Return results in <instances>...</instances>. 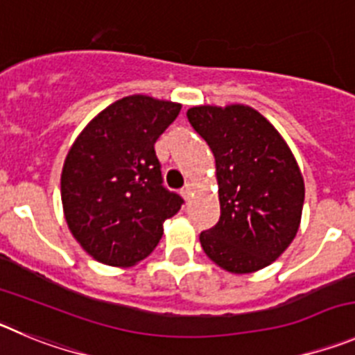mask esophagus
<instances>
[{
	"mask_svg": "<svg viewBox=\"0 0 355 355\" xmlns=\"http://www.w3.org/2000/svg\"><path fill=\"white\" fill-rule=\"evenodd\" d=\"M181 197H183L187 202L191 199V187H190V184H187L184 188H181Z\"/></svg>",
	"mask_w": 355,
	"mask_h": 355,
	"instance_id": "1",
	"label": "esophagus"
}]
</instances>
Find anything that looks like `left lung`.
<instances>
[{"instance_id":"left-lung-1","label":"left lung","mask_w":355,"mask_h":355,"mask_svg":"<svg viewBox=\"0 0 355 355\" xmlns=\"http://www.w3.org/2000/svg\"><path fill=\"white\" fill-rule=\"evenodd\" d=\"M188 121L214 155L220 220L200 232L206 255L246 275L272 264L294 241L304 181L278 130L248 105H199Z\"/></svg>"}]
</instances>
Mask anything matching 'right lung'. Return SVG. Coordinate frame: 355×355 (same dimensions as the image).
<instances>
[{"label":"right lung","instance_id":"1","mask_svg":"<svg viewBox=\"0 0 355 355\" xmlns=\"http://www.w3.org/2000/svg\"><path fill=\"white\" fill-rule=\"evenodd\" d=\"M181 103L132 95L91 119L71 144L61 172L64 220L80 246L102 264L130 268L164 236L183 199L162 184L155 142Z\"/></svg>","mask_w":355,"mask_h":355}]
</instances>
